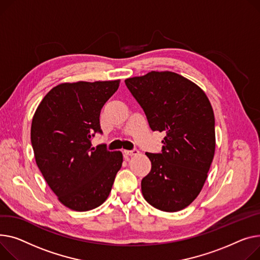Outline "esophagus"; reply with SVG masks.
I'll return each mask as SVG.
<instances>
[{"label":"esophagus","mask_w":260,"mask_h":260,"mask_svg":"<svg viewBox=\"0 0 260 260\" xmlns=\"http://www.w3.org/2000/svg\"><path fill=\"white\" fill-rule=\"evenodd\" d=\"M123 152H124V154H126V155H131V157H133V155H137V154H139V150H138V149H133V150H124Z\"/></svg>","instance_id":"1"}]
</instances>
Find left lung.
Here are the masks:
<instances>
[{
	"label": "left lung",
	"instance_id": "1",
	"mask_svg": "<svg viewBox=\"0 0 260 260\" xmlns=\"http://www.w3.org/2000/svg\"><path fill=\"white\" fill-rule=\"evenodd\" d=\"M125 84L149 127L166 134L161 153H145L151 169L142 179V194L161 211H180L200 194L214 157L211 103L198 84L170 71H151Z\"/></svg>",
	"mask_w": 260,
	"mask_h": 260
}]
</instances>
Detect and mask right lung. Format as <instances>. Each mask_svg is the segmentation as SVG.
<instances>
[{"mask_svg":"<svg viewBox=\"0 0 260 260\" xmlns=\"http://www.w3.org/2000/svg\"><path fill=\"white\" fill-rule=\"evenodd\" d=\"M119 83H60L47 93L32 118L37 165L58 201L71 210L89 211L105 203L122 166V152L91 144L94 134L101 133V109Z\"/></svg>","mask_w":260,"mask_h":260,"instance_id":"right-lung-1","label":"right lung"}]
</instances>
